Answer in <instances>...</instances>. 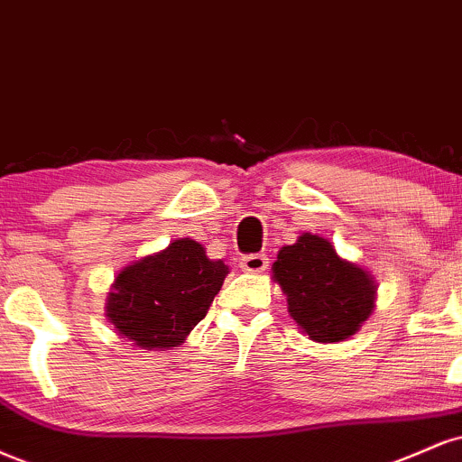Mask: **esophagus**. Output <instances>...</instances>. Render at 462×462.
Listing matches in <instances>:
<instances>
[{"label": "esophagus", "instance_id": "1", "mask_svg": "<svg viewBox=\"0 0 462 462\" xmlns=\"http://www.w3.org/2000/svg\"><path fill=\"white\" fill-rule=\"evenodd\" d=\"M269 266V258L266 254H249L241 258V269L247 271V273H263Z\"/></svg>", "mask_w": 462, "mask_h": 462}]
</instances>
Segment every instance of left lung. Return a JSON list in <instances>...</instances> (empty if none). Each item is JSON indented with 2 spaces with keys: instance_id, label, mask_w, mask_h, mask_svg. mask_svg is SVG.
<instances>
[{
  "instance_id": "1",
  "label": "left lung",
  "mask_w": 462,
  "mask_h": 462,
  "mask_svg": "<svg viewBox=\"0 0 462 462\" xmlns=\"http://www.w3.org/2000/svg\"><path fill=\"white\" fill-rule=\"evenodd\" d=\"M275 282L288 312L314 342H340L359 329L374 308L372 277L346 263L327 238L299 236L277 254Z\"/></svg>"
}]
</instances>
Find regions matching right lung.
I'll return each instance as SVG.
<instances>
[{
  "label": "right lung",
  "instance_id": "right-lung-1",
  "mask_svg": "<svg viewBox=\"0 0 462 462\" xmlns=\"http://www.w3.org/2000/svg\"><path fill=\"white\" fill-rule=\"evenodd\" d=\"M226 275L224 260H210L199 243L180 238L116 277L107 316L137 346H176L207 316Z\"/></svg>",
  "mask_w": 462,
  "mask_h": 462
}]
</instances>
